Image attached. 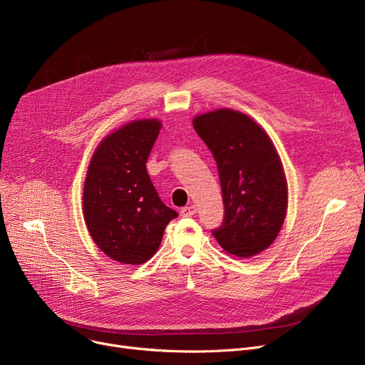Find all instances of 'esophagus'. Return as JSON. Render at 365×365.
I'll return each mask as SVG.
<instances>
[{
  "mask_svg": "<svg viewBox=\"0 0 365 365\" xmlns=\"http://www.w3.org/2000/svg\"><path fill=\"white\" fill-rule=\"evenodd\" d=\"M197 213V207L192 204V205H186V207H183L182 210H180V215L183 216V217H190V216H194Z\"/></svg>",
  "mask_w": 365,
  "mask_h": 365,
  "instance_id": "obj_1",
  "label": "esophagus"
}]
</instances>
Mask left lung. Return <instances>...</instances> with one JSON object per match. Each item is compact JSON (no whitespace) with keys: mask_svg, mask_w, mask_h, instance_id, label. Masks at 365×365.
<instances>
[{"mask_svg":"<svg viewBox=\"0 0 365 365\" xmlns=\"http://www.w3.org/2000/svg\"><path fill=\"white\" fill-rule=\"evenodd\" d=\"M219 170L225 216L212 231L223 250L252 257L278 237L287 213V180L269 136L245 113L217 109L194 118Z\"/></svg>","mask_w":365,"mask_h":365,"instance_id":"left-lung-1","label":"left lung"}]
</instances>
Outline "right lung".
Returning a JSON list of instances; mask_svg holds the SVG:
<instances>
[{
	"mask_svg": "<svg viewBox=\"0 0 365 365\" xmlns=\"http://www.w3.org/2000/svg\"><path fill=\"white\" fill-rule=\"evenodd\" d=\"M160 130L158 120L123 125L101 142L87 170L83 194L87 229L96 245L120 263L149 260L165 226L178 217L161 201L146 171Z\"/></svg>",
	"mask_w": 365,
	"mask_h": 365,
	"instance_id": "obj_1",
	"label": "right lung"
}]
</instances>
